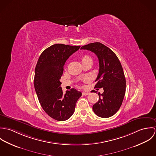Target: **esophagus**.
Wrapping results in <instances>:
<instances>
[{
  "label": "esophagus",
  "mask_w": 156,
  "mask_h": 156,
  "mask_svg": "<svg viewBox=\"0 0 156 156\" xmlns=\"http://www.w3.org/2000/svg\"><path fill=\"white\" fill-rule=\"evenodd\" d=\"M82 94L83 95H89V92H83Z\"/></svg>",
  "instance_id": "esophagus-1"
}]
</instances>
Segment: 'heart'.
I'll list each match as a JSON object with an SVG mask.
<instances>
[{
  "mask_svg": "<svg viewBox=\"0 0 156 156\" xmlns=\"http://www.w3.org/2000/svg\"><path fill=\"white\" fill-rule=\"evenodd\" d=\"M88 61H92L91 58L89 57L88 55H84L82 57V62H84Z\"/></svg>",
  "mask_w": 156,
  "mask_h": 156,
  "instance_id": "b5f03b06",
  "label": "heart"
}]
</instances>
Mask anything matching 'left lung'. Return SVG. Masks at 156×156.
I'll return each mask as SVG.
<instances>
[{
    "label": "left lung",
    "instance_id": "obj_1",
    "mask_svg": "<svg viewBox=\"0 0 156 156\" xmlns=\"http://www.w3.org/2000/svg\"><path fill=\"white\" fill-rule=\"evenodd\" d=\"M80 49L94 53L99 61V73L95 80L98 82L95 88H103L104 92H98L99 100L92 109L100 117H111L119 109L126 93V82L121 62L112 50L100 43H90Z\"/></svg>",
    "mask_w": 156,
    "mask_h": 156
}]
</instances>
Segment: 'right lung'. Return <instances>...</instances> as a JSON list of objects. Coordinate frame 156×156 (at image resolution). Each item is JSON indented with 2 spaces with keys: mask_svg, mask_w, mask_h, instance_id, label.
Segmentation results:
<instances>
[{
  "mask_svg": "<svg viewBox=\"0 0 156 156\" xmlns=\"http://www.w3.org/2000/svg\"><path fill=\"white\" fill-rule=\"evenodd\" d=\"M80 46L56 44L41 54L35 69L34 87L45 113L53 119L64 121L74 113L82 92L74 88L63 93L60 79L68 58Z\"/></svg>",
  "mask_w": 156,
  "mask_h": 156,
  "instance_id": "obj_1",
  "label": "right lung"
}]
</instances>
